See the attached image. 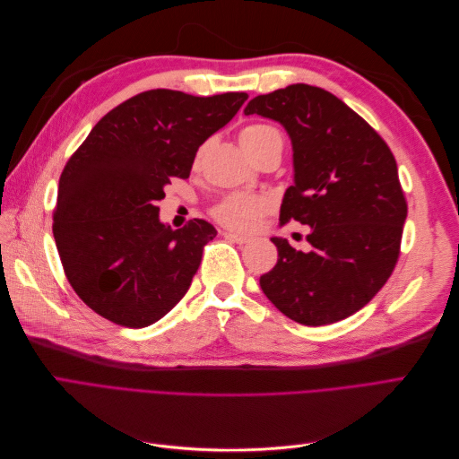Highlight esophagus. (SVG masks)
<instances>
[{
  "label": "esophagus",
  "mask_w": 459,
  "mask_h": 459,
  "mask_svg": "<svg viewBox=\"0 0 459 459\" xmlns=\"http://www.w3.org/2000/svg\"><path fill=\"white\" fill-rule=\"evenodd\" d=\"M224 235L226 239H230V241H233V243H239V245H245V243H248L251 239L247 238V235H241V233H233V231H224L221 233Z\"/></svg>",
  "instance_id": "1"
}]
</instances>
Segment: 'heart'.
Returning a JSON list of instances; mask_svg holds the SVG:
<instances>
[{
    "label": "heart",
    "mask_w": 459,
    "mask_h": 459,
    "mask_svg": "<svg viewBox=\"0 0 459 459\" xmlns=\"http://www.w3.org/2000/svg\"><path fill=\"white\" fill-rule=\"evenodd\" d=\"M277 140H281V134L264 122L245 124L239 130V142L251 157ZM272 204L270 197L256 193H228L211 208V216L228 230L247 233L258 228L260 220L272 211Z\"/></svg>",
    "instance_id": "obj_1"
}]
</instances>
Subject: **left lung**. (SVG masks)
I'll use <instances>...</instances> for the list:
<instances>
[{
	"label": "left lung",
	"instance_id": "8db88e82",
	"mask_svg": "<svg viewBox=\"0 0 459 459\" xmlns=\"http://www.w3.org/2000/svg\"><path fill=\"white\" fill-rule=\"evenodd\" d=\"M245 115L281 122L293 142L295 184L280 224L312 228L310 251L273 238L277 264L260 275L273 307L302 325L352 316L391 277L408 214L393 151L333 93L293 84L258 95Z\"/></svg>",
	"mask_w": 459,
	"mask_h": 459
}]
</instances>
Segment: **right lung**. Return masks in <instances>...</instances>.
Returning a JSON list of instances; mask_svg holds the SVG:
<instances>
[{"mask_svg":"<svg viewBox=\"0 0 459 459\" xmlns=\"http://www.w3.org/2000/svg\"><path fill=\"white\" fill-rule=\"evenodd\" d=\"M247 97L137 93L108 110L68 159L53 238L68 283L95 314L140 329L184 299L216 230L199 218L164 226L157 201L174 178H189L197 149Z\"/></svg>","mask_w":459,"mask_h":459,"instance_id":"add662e5","label":"right lung"}]
</instances>
